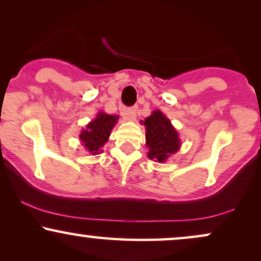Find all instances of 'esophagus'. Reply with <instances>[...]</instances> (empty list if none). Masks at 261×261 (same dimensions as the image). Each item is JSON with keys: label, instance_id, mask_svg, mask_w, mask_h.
I'll list each match as a JSON object with an SVG mask.
<instances>
[{"label": "esophagus", "instance_id": "esophagus-1", "mask_svg": "<svg viewBox=\"0 0 261 261\" xmlns=\"http://www.w3.org/2000/svg\"><path fill=\"white\" fill-rule=\"evenodd\" d=\"M136 111H137V107L124 109V111H122V117L126 119L127 121H134L135 119H136Z\"/></svg>", "mask_w": 261, "mask_h": 261}]
</instances>
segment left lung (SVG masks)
<instances>
[{
	"mask_svg": "<svg viewBox=\"0 0 261 261\" xmlns=\"http://www.w3.org/2000/svg\"><path fill=\"white\" fill-rule=\"evenodd\" d=\"M146 127L147 156L158 163H165L181 147L177 130L172 126L170 119L156 109L149 117L141 121Z\"/></svg>",
	"mask_w": 261,
	"mask_h": 261,
	"instance_id": "left-lung-1",
	"label": "left lung"
}]
</instances>
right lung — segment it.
<instances>
[{"label":"right lung","instance_id":"right-lung-1","mask_svg":"<svg viewBox=\"0 0 261 261\" xmlns=\"http://www.w3.org/2000/svg\"><path fill=\"white\" fill-rule=\"evenodd\" d=\"M118 120L119 115L98 112L96 118L81 130L79 139L90 154L96 155L102 153V147L108 142L113 127L115 126Z\"/></svg>","mask_w":261,"mask_h":261}]
</instances>
